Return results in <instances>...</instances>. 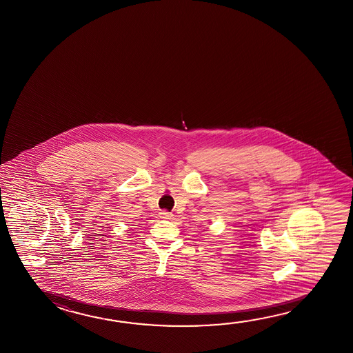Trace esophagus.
Returning <instances> with one entry per match:
<instances>
[{
  "label": "esophagus",
  "mask_w": 353,
  "mask_h": 353,
  "mask_svg": "<svg viewBox=\"0 0 353 353\" xmlns=\"http://www.w3.org/2000/svg\"><path fill=\"white\" fill-rule=\"evenodd\" d=\"M160 216L161 218H163V219H171V216H172V213H170V212H168V210H161L160 212Z\"/></svg>",
  "instance_id": "esophagus-1"
}]
</instances>
